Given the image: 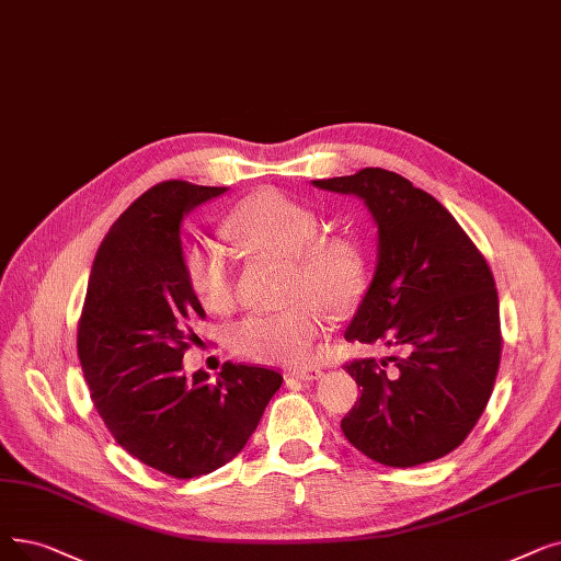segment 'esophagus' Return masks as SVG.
<instances>
[{
	"instance_id": "34e87169",
	"label": "esophagus",
	"mask_w": 561,
	"mask_h": 561,
	"mask_svg": "<svg viewBox=\"0 0 561 561\" xmlns=\"http://www.w3.org/2000/svg\"><path fill=\"white\" fill-rule=\"evenodd\" d=\"M321 376H323V371L319 367H305V369L288 371V378H296V380H319Z\"/></svg>"
}]
</instances>
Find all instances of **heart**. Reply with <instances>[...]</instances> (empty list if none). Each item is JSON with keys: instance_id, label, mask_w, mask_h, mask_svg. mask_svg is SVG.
<instances>
[{"instance_id": "1", "label": "heart", "mask_w": 561, "mask_h": 561, "mask_svg": "<svg viewBox=\"0 0 561 561\" xmlns=\"http://www.w3.org/2000/svg\"><path fill=\"white\" fill-rule=\"evenodd\" d=\"M227 231L248 252L288 261L284 311L248 313L233 323V353L254 362L300 367L316 357L328 313L351 316L369 284V256L353 233H323L311 206L277 190L242 199L227 217ZM183 275L210 311H229L236 300V275L227 252L213 240H197L183 252Z\"/></svg>"}]
</instances>
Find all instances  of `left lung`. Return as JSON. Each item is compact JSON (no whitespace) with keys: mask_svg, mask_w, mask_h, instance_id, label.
I'll use <instances>...</instances> for the list:
<instances>
[{"mask_svg":"<svg viewBox=\"0 0 561 561\" xmlns=\"http://www.w3.org/2000/svg\"><path fill=\"white\" fill-rule=\"evenodd\" d=\"M313 185L355 194L378 225L376 275L346 339L399 351L344 364L362 394L341 431L389 468L443 458L479 422L500 369L491 267L440 202L394 172L367 167Z\"/></svg>","mask_w":561,"mask_h":561,"instance_id":"8db88e82","label":"left lung"}]
</instances>
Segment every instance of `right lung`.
Listing matches in <instances>:
<instances>
[{
    "mask_svg": "<svg viewBox=\"0 0 561 561\" xmlns=\"http://www.w3.org/2000/svg\"><path fill=\"white\" fill-rule=\"evenodd\" d=\"M227 187L162 181L112 225L95 252L78 323L91 401L144 466L192 479L248 445L282 374L225 362L217 380L183 374L206 311L183 275V215Z\"/></svg>",
    "mask_w": 561,
    "mask_h": 561,
    "instance_id": "right-lung-1",
    "label": "right lung"
}]
</instances>
